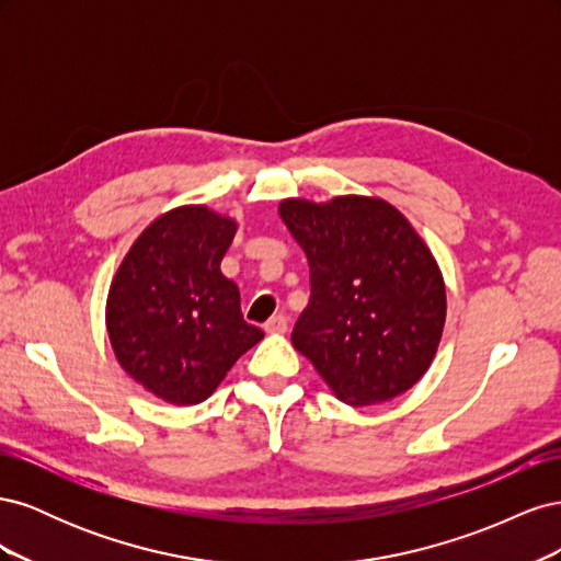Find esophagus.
I'll return each mask as SVG.
<instances>
[{
  "mask_svg": "<svg viewBox=\"0 0 561 561\" xmlns=\"http://www.w3.org/2000/svg\"><path fill=\"white\" fill-rule=\"evenodd\" d=\"M264 330H266L268 334H285V332H287V318H285L283 313L274 316V318H271V320L266 322Z\"/></svg>",
  "mask_w": 561,
  "mask_h": 561,
  "instance_id": "1",
  "label": "esophagus"
}]
</instances>
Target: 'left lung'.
<instances>
[{"label": "left lung", "mask_w": 561, "mask_h": 561, "mask_svg": "<svg viewBox=\"0 0 561 561\" xmlns=\"http://www.w3.org/2000/svg\"><path fill=\"white\" fill-rule=\"evenodd\" d=\"M278 215L311 268L293 346L351 407L410 390L428 371L447 318L445 278L426 241L379 196L285 198Z\"/></svg>", "instance_id": "obj_1"}]
</instances>
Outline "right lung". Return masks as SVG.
Returning <instances> with one entry per match:
<instances>
[{
	"mask_svg": "<svg viewBox=\"0 0 561 561\" xmlns=\"http://www.w3.org/2000/svg\"><path fill=\"white\" fill-rule=\"evenodd\" d=\"M239 222L192 203L159 215L112 278L105 325L116 363L147 393L178 407L208 400L264 332L222 276Z\"/></svg>",
	"mask_w": 561,
	"mask_h": 561,
	"instance_id": "obj_1",
	"label": "right lung"
}]
</instances>
